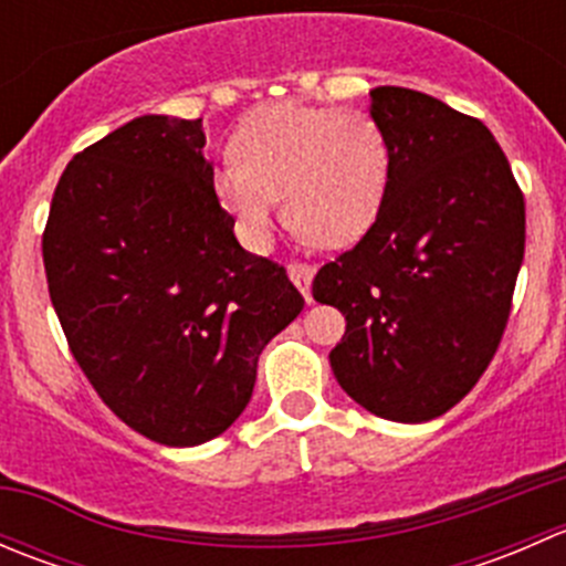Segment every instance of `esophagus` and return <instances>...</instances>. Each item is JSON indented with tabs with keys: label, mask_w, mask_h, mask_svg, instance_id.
<instances>
[{
	"label": "esophagus",
	"mask_w": 566,
	"mask_h": 566,
	"mask_svg": "<svg viewBox=\"0 0 566 566\" xmlns=\"http://www.w3.org/2000/svg\"><path fill=\"white\" fill-rule=\"evenodd\" d=\"M287 273H290V279H293L295 287L301 290V295L310 301V287H312V279H315V268L304 265V262H290Z\"/></svg>",
	"instance_id": "esophagus-1"
}]
</instances>
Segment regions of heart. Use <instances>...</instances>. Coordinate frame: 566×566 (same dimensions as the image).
<instances>
[{
  "mask_svg": "<svg viewBox=\"0 0 566 566\" xmlns=\"http://www.w3.org/2000/svg\"><path fill=\"white\" fill-rule=\"evenodd\" d=\"M235 161H224L210 188L251 251L271 243L276 193L284 216L319 247L361 241L389 186V145L369 114L276 104L251 112L232 134Z\"/></svg>",
  "mask_w": 566,
  "mask_h": 566,
  "instance_id": "1",
  "label": "heart"
}]
</instances>
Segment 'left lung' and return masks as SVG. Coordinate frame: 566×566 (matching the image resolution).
<instances>
[{
  "label": "left lung",
  "mask_w": 566,
  "mask_h": 566,
  "mask_svg": "<svg viewBox=\"0 0 566 566\" xmlns=\"http://www.w3.org/2000/svg\"><path fill=\"white\" fill-rule=\"evenodd\" d=\"M389 186L367 235L317 271L312 295L347 319L331 369L389 421L447 413L476 386L506 328L526 205L488 125L432 95L369 90Z\"/></svg>",
  "instance_id": "left-lung-1"
}]
</instances>
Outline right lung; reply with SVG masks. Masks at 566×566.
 I'll use <instances>...</instances> for the list:
<instances>
[{
  "mask_svg": "<svg viewBox=\"0 0 566 566\" xmlns=\"http://www.w3.org/2000/svg\"><path fill=\"white\" fill-rule=\"evenodd\" d=\"M202 147V119H130L73 156L43 232L73 358L164 447L221 436L249 405L262 347L304 310L284 268L238 243Z\"/></svg>",
  "mask_w": 566,
  "mask_h": 566,
  "instance_id": "add662e5",
  "label": "right lung"
}]
</instances>
